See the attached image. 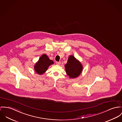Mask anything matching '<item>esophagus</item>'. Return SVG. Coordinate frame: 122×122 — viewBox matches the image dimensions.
Returning <instances> with one entry per match:
<instances>
[{
    "mask_svg": "<svg viewBox=\"0 0 122 122\" xmlns=\"http://www.w3.org/2000/svg\"><path fill=\"white\" fill-rule=\"evenodd\" d=\"M61 64L60 62H56V64L57 65H59Z\"/></svg>",
    "mask_w": 122,
    "mask_h": 122,
    "instance_id": "34e87169",
    "label": "esophagus"
}]
</instances>
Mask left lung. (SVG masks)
<instances>
[{
    "label": "left lung",
    "instance_id": "1",
    "mask_svg": "<svg viewBox=\"0 0 122 122\" xmlns=\"http://www.w3.org/2000/svg\"><path fill=\"white\" fill-rule=\"evenodd\" d=\"M66 72L70 78H75L81 74L83 71V66L80 62L73 55L68 57L67 63L65 66Z\"/></svg>",
    "mask_w": 122,
    "mask_h": 122
}]
</instances>
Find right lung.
<instances>
[{"label": "right lung", "mask_w": 122, "mask_h": 122, "mask_svg": "<svg viewBox=\"0 0 122 122\" xmlns=\"http://www.w3.org/2000/svg\"><path fill=\"white\" fill-rule=\"evenodd\" d=\"M54 64L52 60L49 59L45 54H43L34 65V70L39 75H42L46 72L49 66Z\"/></svg>", "instance_id": "1"}]
</instances>
